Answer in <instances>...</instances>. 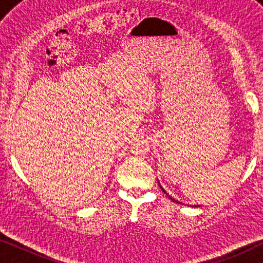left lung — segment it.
<instances>
[{
	"instance_id": "1",
	"label": "left lung",
	"mask_w": 263,
	"mask_h": 263,
	"mask_svg": "<svg viewBox=\"0 0 263 263\" xmlns=\"http://www.w3.org/2000/svg\"><path fill=\"white\" fill-rule=\"evenodd\" d=\"M158 183H159V182H158ZM159 186H160V188H161V190H163V192H164V193H165V194H166V195H167V196H168V199H170V200H172V201H174V202H177V203H181V202H178V201H177V200H175V199H174V197H171V196H170V195H168V194H167V193H166V192H165V190H164V188H163V186H161V185H160V183H159ZM196 207H199V206H196Z\"/></svg>"
}]
</instances>
